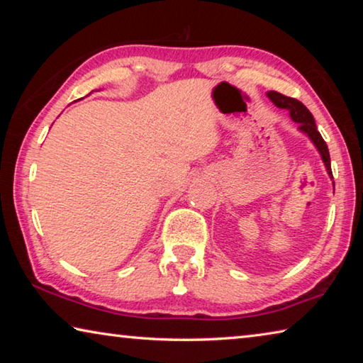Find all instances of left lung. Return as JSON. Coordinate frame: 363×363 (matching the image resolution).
<instances>
[{
    "mask_svg": "<svg viewBox=\"0 0 363 363\" xmlns=\"http://www.w3.org/2000/svg\"><path fill=\"white\" fill-rule=\"evenodd\" d=\"M266 96L270 101H272L275 107L288 110L291 120L294 123H298V131L306 134V136L311 139V143L315 145V149L318 150V153H320L325 168H327L328 176L333 179V174H331L328 147H327V144H325L323 138L320 136V133H318V130H317L314 116H312V113L307 110L304 104L299 102L298 99H293V97H286L284 94H280V93H277V91H269V93H266Z\"/></svg>",
    "mask_w": 363,
    "mask_h": 363,
    "instance_id": "1",
    "label": "left lung"
}]
</instances>
